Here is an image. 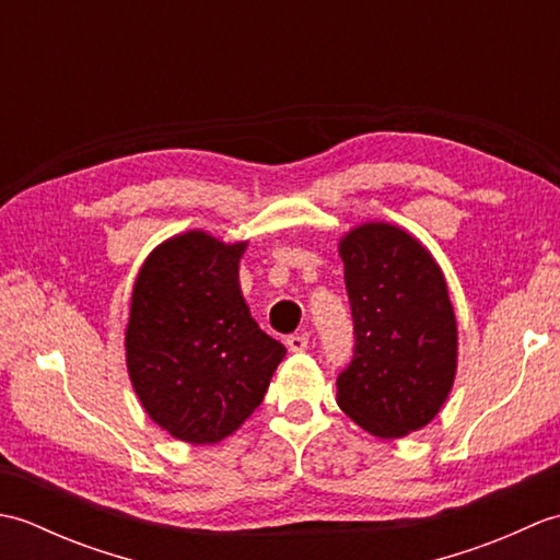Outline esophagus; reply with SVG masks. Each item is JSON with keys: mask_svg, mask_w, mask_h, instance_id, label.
<instances>
[{"mask_svg": "<svg viewBox=\"0 0 560 560\" xmlns=\"http://www.w3.org/2000/svg\"><path fill=\"white\" fill-rule=\"evenodd\" d=\"M287 347L291 351H305L307 349V335H291L287 339Z\"/></svg>", "mask_w": 560, "mask_h": 560, "instance_id": "obj_1", "label": "esophagus"}]
</instances>
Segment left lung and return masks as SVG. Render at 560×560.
Returning <instances> with one entry per match:
<instances>
[{"label":"left lung","mask_w":560,"mask_h":560,"mask_svg":"<svg viewBox=\"0 0 560 560\" xmlns=\"http://www.w3.org/2000/svg\"><path fill=\"white\" fill-rule=\"evenodd\" d=\"M353 353L337 404L377 438L419 431L443 407L457 368V323L443 271L389 223H365L339 245Z\"/></svg>","instance_id":"obj_1"}]
</instances>
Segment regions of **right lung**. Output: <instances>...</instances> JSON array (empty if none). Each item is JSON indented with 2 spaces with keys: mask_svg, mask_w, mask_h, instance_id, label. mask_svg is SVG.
Here are the masks:
<instances>
[{
  "mask_svg": "<svg viewBox=\"0 0 560 560\" xmlns=\"http://www.w3.org/2000/svg\"><path fill=\"white\" fill-rule=\"evenodd\" d=\"M243 253L245 243L189 231L153 249L135 283L129 377L151 419L185 443H219L237 431L287 355L243 301Z\"/></svg>",
  "mask_w": 560,
  "mask_h": 560,
  "instance_id": "right-lung-1",
  "label": "right lung"
}]
</instances>
